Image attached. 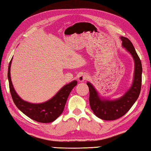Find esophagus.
<instances>
[{
  "mask_svg": "<svg viewBox=\"0 0 151 151\" xmlns=\"http://www.w3.org/2000/svg\"><path fill=\"white\" fill-rule=\"evenodd\" d=\"M89 78V76L86 73H82L80 74V76L78 77V81H80V82H83V81H85Z\"/></svg>",
  "mask_w": 151,
  "mask_h": 151,
  "instance_id": "esophagus-1",
  "label": "esophagus"
}]
</instances>
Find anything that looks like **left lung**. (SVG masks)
Listing matches in <instances>:
<instances>
[{
  "mask_svg": "<svg viewBox=\"0 0 151 151\" xmlns=\"http://www.w3.org/2000/svg\"><path fill=\"white\" fill-rule=\"evenodd\" d=\"M122 46L133 57L134 63L133 81L127 91L119 98L105 99L100 96L95 87L88 81L89 91V105L97 117L105 121L115 120L129 111L139 96L142 82V64L133 44L127 38L121 36Z\"/></svg>",
  "mask_w": 151,
  "mask_h": 151,
  "instance_id": "1",
  "label": "left lung"
}]
</instances>
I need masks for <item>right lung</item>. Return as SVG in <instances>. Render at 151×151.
Returning <instances> with one entry per match:
<instances>
[{
	"instance_id": "right-lung-1",
	"label": "right lung",
	"mask_w": 151,
	"mask_h": 151,
	"mask_svg": "<svg viewBox=\"0 0 151 151\" xmlns=\"http://www.w3.org/2000/svg\"><path fill=\"white\" fill-rule=\"evenodd\" d=\"M12 60V58L9 65L8 79L10 93L16 106L27 117L37 122L47 123L54 121L62 113L69 95L72 89L77 85L78 81L73 80L66 84L55 93L54 97L45 102L32 104L26 101L20 97L13 87L10 77Z\"/></svg>"
}]
</instances>
